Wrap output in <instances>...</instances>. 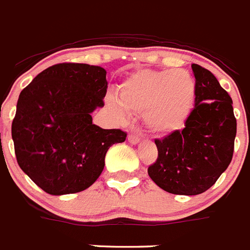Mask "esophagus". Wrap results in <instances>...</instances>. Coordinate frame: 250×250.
Returning <instances> with one entry per match:
<instances>
[{"mask_svg":"<svg viewBox=\"0 0 250 250\" xmlns=\"http://www.w3.org/2000/svg\"><path fill=\"white\" fill-rule=\"evenodd\" d=\"M141 137L138 136V134H134V133H131L128 134V142L132 143V145H137L138 142H140Z\"/></svg>","mask_w":250,"mask_h":250,"instance_id":"1","label":"esophagus"}]
</instances>
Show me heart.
<instances>
[{
    "instance_id": "1",
    "label": "heart",
    "mask_w": 250,
    "mask_h": 250,
    "mask_svg": "<svg viewBox=\"0 0 250 250\" xmlns=\"http://www.w3.org/2000/svg\"><path fill=\"white\" fill-rule=\"evenodd\" d=\"M195 99V82L184 69L140 70L118 86V98L108 95L107 105L118 118L128 112H143L152 132L168 134L181 129Z\"/></svg>"
}]
</instances>
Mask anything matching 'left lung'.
Returning <instances> with one entry per match:
<instances>
[{
  "label": "left lung",
  "instance_id": "8db88e82",
  "mask_svg": "<svg viewBox=\"0 0 250 250\" xmlns=\"http://www.w3.org/2000/svg\"><path fill=\"white\" fill-rule=\"evenodd\" d=\"M195 75V108L182 131L155 140L158 156L148 175L162 190L199 195L228 168L234 152L236 119L233 101L214 74L191 65Z\"/></svg>",
  "mask_w": 250,
  "mask_h": 250
}]
</instances>
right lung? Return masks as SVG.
<instances>
[{"instance_id": "add662e5", "label": "right lung", "mask_w": 250, "mask_h": 250, "mask_svg": "<svg viewBox=\"0 0 250 250\" xmlns=\"http://www.w3.org/2000/svg\"><path fill=\"white\" fill-rule=\"evenodd\" d=\"M107 71L78 62L41 71L20 93L12 121L17 164L50 195L75 194L101 176L109 147L125 141L121 129L93 125L104 105Z\"/></svg>"}]
</instances>
